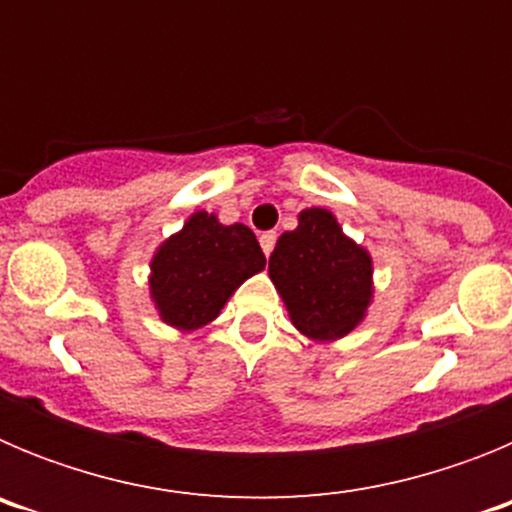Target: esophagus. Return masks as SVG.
I'll return each instance as SVG.
<instances>
[{
	"label": "esophagus",
	"mask_w": 512,
	"mask_h": 512,
	"mask_svg": "<svg viewBox=\"0 0 512 512\" xmlns=\"http://www.w3.org/2000/svg\"><path fill=\"white\" fill-rule=\"evenodd\" d=\"M259 243H261V248H264L266 256H269V253L274 251V243H277V233H274V230H266V233H261Z\"/></svg>",
	"instance_id": "34e87169"
}]
</instances>
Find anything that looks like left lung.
Instances as JSON below:
<instances>
[{"label":"left lung","instance_id":"1","mask_svg":"<svg viewBox=\"0 0 512 512\" xmlns=\"http://www.w3.org/2000/svg\"><path fill=\"white\" fill-rule=\"evenodd\" d=\"M269 277L300 333L312 341L343 338L372 300V259L346 238L328 210L300 212V225L279 235Z\"/></svg>","mask_w":512,"mask_h":512}]
</instances>
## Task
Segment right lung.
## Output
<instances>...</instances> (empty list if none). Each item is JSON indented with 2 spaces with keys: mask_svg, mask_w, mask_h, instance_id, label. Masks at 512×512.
Listing matches in <instances>:
<instances>
[{
  "mask_svg": "<svg viewBox=\"0 0 512 512\" xmlns=\"http://www.w3.org/2000/svg\"><path fill=\"white\" fill-rule=\"evenodd\" d=\"M266 266L256 235L246 225H220L215 215L194 212L151 261V297L161 320L197 330L215 320L248 277Z\"/></svg>",
  "mask_w": 512,
  "mask_h": 512,
  "instance_id": "right-lung-1",
  "label": "right lung"
}]
</instances>
